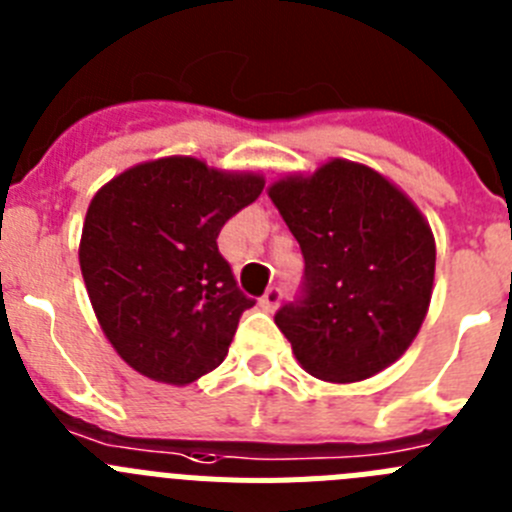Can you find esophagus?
<instances>
[{
  "instance_id": "esophagus-1",
  "label": "esophagus",
  "mask_w": 512,
  "mask_h": 512,
  "mask_svg": "<svg viewBox=\"0 0 512 512\" xmlns=\"http://www.w3.org/2000/svg\"><path fill=\"white\" fill-rule=\"evenodd\" d=\"M279 300H282V289H279V287H269L264 292V297H261V300H259V305H261V310L274 312V310H277Z\"/></svg>"
}]
</instances>
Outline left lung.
Returning a JSON list of instances; mask_svg holds the SVG:
<instances>
[{"instance_id": "obj_1", "label": "left lung", "mask_w": 512, "mask_h": 512, "mask_svg": "<svg viewBox=\"0 0 512 512\" xmlns=\"http://www.w3.org/2000/svg\"><path fill=\"white\" fill-rule=\"evenodd\" d=\"M305 256V297L279 325L323 382H361L395 364L431 305L436 241L408 194L372 166L330 158L269 189Z\"/></svg>"}]
</instances>
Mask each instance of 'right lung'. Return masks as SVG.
<instances>
[{
	"label": "right lung",
	"mask_w": 512,
	"mask_h": 512,
	"mask_svg": "<svg viewBox=\"0 0 512 512\" xmlns=\"http://www.w3.org/2000/svg\"><path fill=\"white\" fill-rule=\"evenodd\" d=\"M264 189L253 171H223L192 156L130 166L89 202L79 243L104 336L153 382L192 384L228 356L243 295L217 235Z\"/></svg>",
	"instance_id": "obj_1"
}]
</instances>
